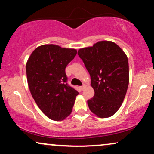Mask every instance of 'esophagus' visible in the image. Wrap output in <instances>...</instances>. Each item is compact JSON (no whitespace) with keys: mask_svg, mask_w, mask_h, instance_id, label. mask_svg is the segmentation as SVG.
Segmentation results:
<instances>
[{"mask_svg":"<svg viewBox=\"0 0 154 154\" xmlns=\"http://www.w3.org/2000/svg\"><path fill=\"white\" fill-rule=\"evenodd\" d=\"M79 88H80V89L82 90V91H83V90L85 89V85H83V86H81V87H79Z\"/></svg>","mask_w":154,"mask_h":154,"instance_id":"1","label":"esophagus"}]
</instances>
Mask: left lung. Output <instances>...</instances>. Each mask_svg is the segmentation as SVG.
<instances>
[{"mask_svg": "<svg viewBox=\"0 0 154 154\" xmlns=\"http://www.w3.org/2000/svg\"><path fill=\"white\" fill-rule=\"evenodd\" d=\"M77 53L89 72L94 90V97L87 101L90 110L101 118L113 116L121 106L128 88L126 54L109 41L80 48Z\"/></svg>", "mask_w": 154, "mask_h": 154, "instance_id": "left-lung-1", "label": "left lung"}]
</instances>
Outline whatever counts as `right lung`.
I'll return each mask as SVG.
<instances>
[{"label": "right lung", "mask_w": 154, "mask_h": 154, "mask_svg": "<svg viewBox=\"0 0 154 154\" xmlns=\"http://www.w3.org/2000/svg\"><path fill=\"white\" fill-rule=\"evenodd\" d=\"M77 54L73 48L42 45L33 51L26 65L28 86L38 107L53 120L69 116L77 90L67 85L65 67Z\"/></svg>", "instance_id": "add662e5"}]
</instances>
